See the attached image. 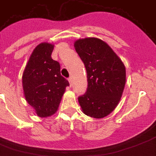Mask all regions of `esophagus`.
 I'll use <instances>...</instances> for the list:
<instances>
[{
  "label": "esophagus",
  "mask_w": 156,
  "mask_h": 156,
  "mask_svg": "<svg viewBox=\"0 0 156 156\" xmlns=\"http://www.w3.org/2000/svg\"><path fill=\"white\" fill-rule=\"evenodd\" d=\"M68 82H69V83H70V86H72V85H73V78H68Z\"/></svg>",
  "instance_id": "esophagus-1"
}]
</instances>
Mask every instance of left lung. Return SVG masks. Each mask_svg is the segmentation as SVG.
<instances>
[{"instance_id": "left-lung-1", "label": "left lung", "mask_w": 156, "mask_h": 156, "mask_svg": "<svg viewBox=\"0 0 156 156\" xmlns=\"http://www.w3.org/2000/svg\"><path fill=\"white\" fill-rule=\"evenodd\" d=\"M87 71L88 88L78 102L85 115L101 119L109 115L120 100L125 85V68L106 42L98 38L75 41Z\"/></svg>"}]
</instances>
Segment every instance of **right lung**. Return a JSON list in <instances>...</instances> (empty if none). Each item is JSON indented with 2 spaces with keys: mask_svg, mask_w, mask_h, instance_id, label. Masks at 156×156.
Here are the masks:
<instances>
[{
  "mask_svg": "<svg viewBox=\"0 0 156 156\" xmlns=\"http://www.w3.org/2000/svg\"><path fill=\"white\" fill-rule=\"evenodd\" d=\"M52 50L53 45L46 42L37 46L22 75L25 98L39 117L55 114L69 86L60 73L59 62L51 58Z\"/></svg>",
  "mask_w": 156,
  "mask_h": 156,
  "instance_id": "obj_1",
  "label": "right lung"
}]
</instances>
